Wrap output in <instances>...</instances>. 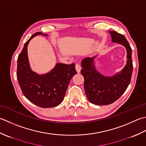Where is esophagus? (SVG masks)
Instances as JSON below:
<instances>
[{"instance_id": "1", "label": "esophagus", "mask_w": 146, "mask_h": 146, "mask_svg": "<svg viewBox=\"0 0 146 146\" xmlns=\"http://www.w3.org/2000/svg\"><path fill=\"white\" fill-rule=\"evenodd\" d=\"M76 70L77 73H79L80 72H81V65H80L79 64H76Z\"/></svg>"}]
</instances>
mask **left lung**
I'll use <instances>...</instances> for the list:
<instances>
[{
  "label": "left lung",
  "mask_w": 146,
  "mask_h": 146,
  "mask_svg": "<svg viewBox=\"0 0 146 146\" xmlns=\"http://www.w3.org/2000/svg\"><path fill=\"white\" fill-rule=\"evenodd\" d=\"M108 32L113 43L121 44L125 48L127 63L120 72L106 76L98 72L95 65L98 55L82 60L81 72L84 78L85 93L88 100L96 105H110L117 101L129 86L133 70L132 49L125 37L115 31Z\"/></svg>",
  "instance_id": "8db88e82"
}]
</instances>
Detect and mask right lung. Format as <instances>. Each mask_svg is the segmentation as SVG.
Instances as JSON below:
<instances>
[{"label": "right lung", "mask_w": 146, "mask_h": 146, "mask_svg": "<svg viewBox=\"0 0 146 146\" xmlns=\"http://www.w3.org/2000/svg\"><path fill=\"white\" fill-rule=\"evenodd\" d=\"M38 35L48 36L37 32L25 43L17 58V79L23 93L27 99L41 108H52L63 101L72 77L76 74L75 64L57 63L45 74L33 70L29 62L28 46L33 38Z\"/></svg>", "instance_id": "obj_1"}]
</instances>
